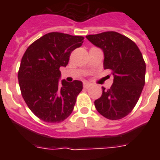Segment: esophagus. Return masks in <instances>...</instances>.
Segmentation results:
<instances>
[{
    "instance_id": "obj_1",
    "label": "esophagus",
    "mask_w": 160,
    "mask_h": 160,
    "mask_svg": "<svg viewBox=\"0 0 160 160\" xmlns=\"http://www.w3.org/2000/svg\"><path fill=\"white\" fill-rule=\"evenodd\" d=\"M83 86H84V88H85V89H88V88H90V86H91V84H90V83L88 82H85L84 83V85H83Z\"/></svg>"
}]
</instances>
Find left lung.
<instances>
[{
  "mask_svg": "<svg viewBox=\"0 0 160 160\" xmlns=\"http://www.w3.org/2000/svg\"><path fill=\"white\" fill-rule=\"evenodd\" d=\"M104 52V69L110 70L114 82L109 90L102 87V95L95 100L101 115L116 120L132 111L138 102L145 83L146 65L136 44L115 31L86 36Z\"/></svg>",
  "mask_w": 160,
  "mask_h": 160,
  "instance_id": "1",
  "label": "left lung"
}]
</instances>
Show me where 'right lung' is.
<instances>
[{
	"label": "right lung",
	"instance_id": "obj_1",
	"mask_svg": "<svg viewBox=\"0 0 160 160\" xmlns=\"http://www.w3.org/2000/svg\"><path fill=\"white\" fill-rule=\"evenodd\" d=\"M84 37L51 32L34 41L22 56L18 71L21 95L36 116L47 123H60L72 113L82 82L60 81V68L68 65Z\"/></svg>",
	"mask_w": 160,
	"mask_h": 160
}]
</instances>
